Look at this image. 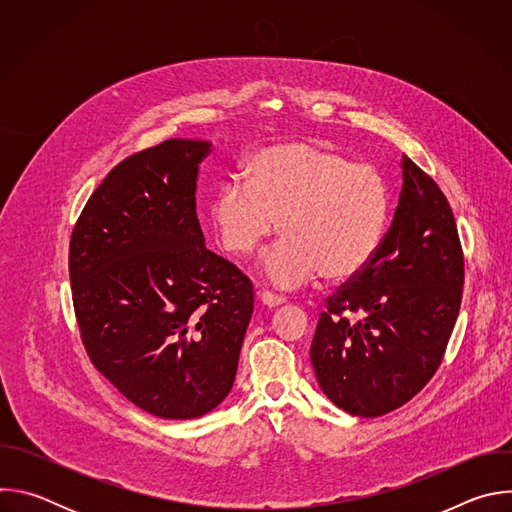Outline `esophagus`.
Returning <instances> with one entry per match:
<instances>
[{"instance_id": "1", "label": "esophagus", "mask_w": 512, "mask_h": 512, "mask_svg": "<svg viewBox=\"0 0 512 512\" xmlns=\"http://www.w3.org/2000/svg\"><path fill=\"white\" fill-rule=\"evenodd\" d=\"M259 302H261L265 308H269V310L279 308V306H283V304H285V300H283V298L273 296V294H269V291H261V294H259Z\"/></svg>"}]
</instances>
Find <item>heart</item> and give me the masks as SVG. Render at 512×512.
I'll use <instances>...</instances> for the list:
<instances>
[{"label":"heart","mask_w":512,"mask_h":512,"mask_svg":"<svg viewBox=\"0 0 512 512\" xmlns=\"http://www.w3.org/2000/svg\"><path fill=\"white\" fill-rule=\"evenodd\" d=\"M285 235L261 261L265 279L300 287L320 273L350 281L377 257L391 218V194L369 162L310 141L259 150L249 182L227 180L210 202V221L223 249L247 257L275 231Z\"/></svg>","instance_id":"heart-1"}]
</instances>
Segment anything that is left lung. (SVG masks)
Wrapping results in <instances>:
<instances>
[{
	"instance_id": "8db88e82",
	"label": "left lung",
	"mask_w": 512,
	"mask_h": 512,
	"mask_svg": "<svg viewBox=\"0 0 512 512\" xmlns=\"http://www.w3.org/2000/svg\"><path fill=\"white\" fill-rule=\"evenodd\" d=\"M389 233L373 259L328 298L310 348L324 395L342 411L381 417L433 377L454 330L464 257L452 208L407 156ZM359 316L350 323L345 314Z\"/></svg>"
}]
</instances>
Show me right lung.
Segmentation results:
<instances>
[{"label":"right lung","mask_w":512,"mask_h":512,"mask_svg":"<svg viewBox=\"0 0 512 512\" xmlns=\"http://www.w3.org/2000/svg\"><path fill=\"white\" fill-rule=\"evenodd\" d=\"M206 139H168L115 166L70 239L83 344L133 405L194 419L231 393L253 285L206 249L196 216Z\"/></svg>","instance_id":"right-lung-1"}]
</instances>
